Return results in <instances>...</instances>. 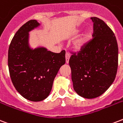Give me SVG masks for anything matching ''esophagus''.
I'll list each match as a JSON object with an SVG mask.
<instances>
[{"label": "esophagus", "mask_w": 123, "mask_h": 123, "mask_svg": "<svg viewBox=\"0 0 123 123\" xmlns=\"http://www.w3.org/2000/svg\"><path fill=\"white\" fill-rule=\"evenodd\" d=\"M65 57H66V63L68 64V62H69V59H70V54H69L68 53H66Z\"/></svg>", "instance_id": "1"}]
</instances>
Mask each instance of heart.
Masks as SVG:
<instances>
[{
	"mask_svg": "<svg viewBox=\"0 0 123 123\" xmlns=\"http://www.w3.org/2000/svg\"><path fill=\"white\" fill-rule=\"evenodd\" d=\"M80 29H78L74 31V34L75 35H78L80 32ZM92 37V30L91 28H87L78 38L74 41L72 45V48L74 51L76 52L82 51L86 47L89 42L90 41Z\"/></svg>",
	"mask_w": 123,
	"mask_h": 123,
	"instance_id": "1",
	"label": "heart"
}]
</instances>
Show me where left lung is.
<instances>
[{"label": "left lung", "instance_id": "left-lung-1", "mask_svg": "<svg viewBox=\"0 0 123 123\" xmlns=\"http://www.w3.org/2000/svg\"><path fill=\"white\" fill-rule=\"evenodd\" d=\"M91 19L93 39L69 60L74 90L86 99L99 97L109 88L118 66V46L114 32L99 18Z\"/></svg>", "mask_w": 123, "mask_h": 123}]
</instances>
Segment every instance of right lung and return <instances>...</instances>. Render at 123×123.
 Instances as JSON below:
<instances>
[{
    "instance_id": "1",
    "label": "right lung",
    "mask_w": 123,
    "mask_h": 123,
    "mask_svg": "<svg viewBox=\"0 0 123 123\" xmlns=\"http://www.w3.org/2000/svg\"><path fill=\"white\" fill-rule=\"evenodd\" d=\"M41 24L36 20L25 23L16 32L8 49V68L13 84L29 101L48 97L60 68L66 62L65 51L53 53L44 47L31 48L29 32Z\"/></svg>"
}]
</instances>
